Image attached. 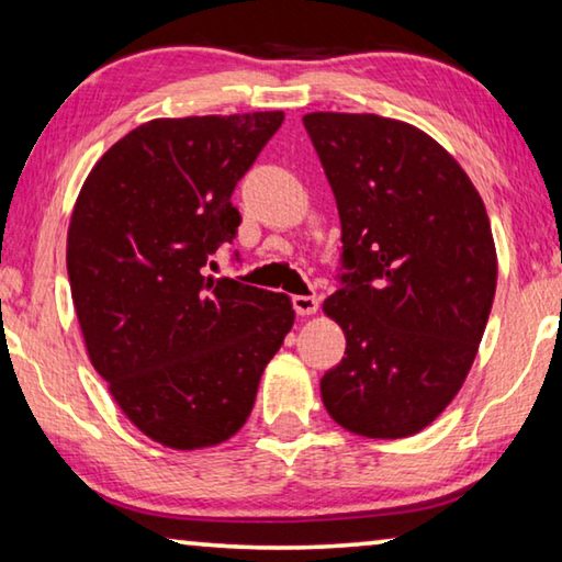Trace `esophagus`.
Instances as JSON below:
<instances>
[{"label":"esophagus","mask_w":562,"mask_h":562,"mask_svg":"<svg viewBox=\"0 0 562 562\" xmlns=\"http://www.w3.org/2000/svg\"><path fill=\"white\" fill-rule=\"evenodd\" d=\"M292 305H295V313L300 317H310L319 310V297L317 295H295L292 297Z\"/></svg>","instance_id":"1"}]
</instances>
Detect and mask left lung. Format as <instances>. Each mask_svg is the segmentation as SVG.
I'll use <instances>...</instances> for the list:
<instances>
[{"label": "left lung", "instance_id": "8db88e82", "mask_svg": "<svg viewBox=\"0 0 562 562\" xmlns=\"http://www.w3.org/2000/svg\"><path fill=\"white\" fill-rule=\"evenodd\" d=\"M333 187L350 272L323 313L345 358L319 380L329 417L362 438L425 430L483 340L497 252L483 198L427 132L380 114L302 117Z\"/></svg>", "mask_w": 562, "mask_h": 562}]
</instances>
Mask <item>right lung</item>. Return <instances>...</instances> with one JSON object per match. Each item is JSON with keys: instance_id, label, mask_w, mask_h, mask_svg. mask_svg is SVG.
I'll use <instances>...</instances> for the list:
<instances>
[{"instance_id": "right-lung-1", "label": "right lung", "mask_w": 562, "mask_h": 562, "mask_svg": "<svg viewBox=\"0 0 562 562\" xmlns=\"http://www.w3.org/2000/svg\"><path fill=\"white\" fill-rule=\"evenodd\" d=\"M284 112L149 120L97 159L67 229L89 362L127 420L172 450L233 438L295 323L292 300L204 274L239 227L235 184Z\"/></svg>"}]
</instances>
